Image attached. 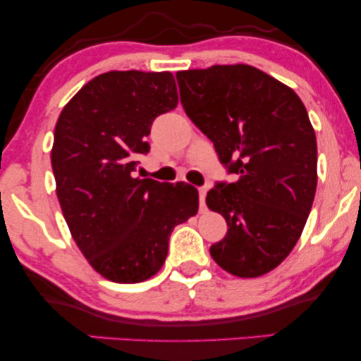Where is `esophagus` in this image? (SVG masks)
Wrapping results in <instances>:
<instances>
[{
	"instance_id": "obj_1",
	"label": "esophagus",
	"mask_w": 361,
	"mask_h": 361,
	"mask_svg": "<svg viewBox=\"0 0 361 361\" xmlns=\"http://www.w3.org/2000/svg\"><path fill=\"white\" fill-rule=\"evenodd\" d=\"M205 197H207V187H200L199 189V199H200V210H205Z\"/></svg>"
}]
</instances>
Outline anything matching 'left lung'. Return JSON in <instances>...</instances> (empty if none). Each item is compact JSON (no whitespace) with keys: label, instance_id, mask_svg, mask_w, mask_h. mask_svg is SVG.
Listing matches in <instances>:
<instances>
[{"label":"left lung","instance_id":"obj_1","mask_svg":"<svg viewBox=\"0 0 361 361\" xmlns=\"http://www.w3.org/2000/svg\"><path fill=\"white\" fill-rule=\"evenodd\" d=\"M176 77L187 116L238 174L207 194L228 225L212 258L238 278L269 273L293 251L312 209L317 141L307 110L293 88L246 63Z\"/></svg>","mask_w":361,"mask_h":361}]
</instances>
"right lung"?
<instances>
[{"label": "right lung", "instance_id": "right-lung-1", "mask_svg": "<svg viewBox=\"0 0 361 361\" xmlns=\"http://www.w3.org/2000/svg\"><path fill=\"white\" fill-rule=\"evenodd\" d=\"M179 103L171 72L111 71L63 106L51 162L72 238L113 283L149 279L164 264L176 225L199 210V192L133 176L156 116Z\"/></svg>", "mask_w": 361, "mask_h": 361}]
</instances>
